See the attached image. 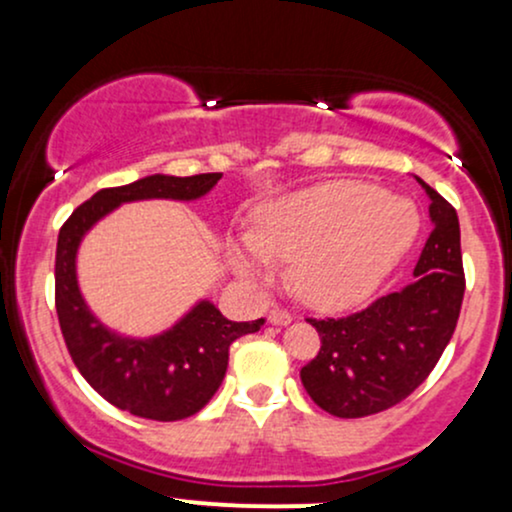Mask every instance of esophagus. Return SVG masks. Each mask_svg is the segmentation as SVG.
<instances>
[{"mask_svg":"<svg viewBox=\"0 0 512 512\" xmlns=\"http://www.w3.org/2000/svg\"><path fill=\"white\" fill-rule=\"evenodd\" d=\"M267 320L272 322V325H289V322L293 320V315L289 313V310H281V308H274L269 310Z\"/></svg>","mask_w":512,"mask_h":512,"instance_id":"obj_1","label":"esophagus"}]
</instances>
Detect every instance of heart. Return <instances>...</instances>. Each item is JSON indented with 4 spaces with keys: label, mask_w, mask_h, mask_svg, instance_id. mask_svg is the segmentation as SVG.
Masks as SVG:
<instances>
[{
    "label": "heart",
    "mask_w": 512,
    "mask_h": 512,
    "mask_svg": "<svg viewBox=\"0 0 512 512\" xmlns=\"http://www.w3.org/2000/svg\"><path fill=\"white\" fill-rule=\"evenodd\" d=\"M419 214L404 199L356 180H330L252 211L250 233L228 238V257L250 284L291 264V289L320 310L354 308L407 255Z\"/></svg>",
    "instance_id": "obj_1"
}]
</instances>
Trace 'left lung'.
<instances>
[{
  "label": "left lung",
  "instance_id": "8db88e82",
  "mask_svg": "<svg viewBox=\"0 0 512 512\" xmlns=\"http://www.w3.org/2000/svg\"><path fill=\"white\" fill-rule=\"evenodd\" d=\"M428 236L414 281L346 317L313 320L320 351L301 368L310 399L339 419L378 414L407 399L436 368L452 339L464 296L460 221L450 202L426 185Z\"/></svg>",
  "mask_w": 512,
  "mask_h": 512
}]
</instances>
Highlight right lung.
<instances>
[{
  "label": "right lung",
  "mask_w": 512,
  "mask_h": 512,
  "mask_svg": "<svg viewBox=\"0 0 512 512\" xmlns=\"http://www.w3.org/2000/svg\"><path fill=\"white\" fill-rule=\"evenodd\" d=\"M221 173L190 178L149 175L122 187L96 192L64 221L55 255V305L62 337L86 383L117 409L151 421H180L214 397L228 368V349L264 320L233 322L211 301H199L156 337H122L91 313L76 279V252L98 221L120 204L142 199L192 202L204 197Z\"/></svg>",
  "instance_id": "add662e5"
}]
</instances>
